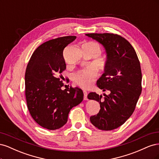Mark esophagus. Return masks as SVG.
<instances>
[{
    "label": "esophagus",
    "mask_w": 159,
    "mask_h": 159,
    "mask_svg": "<svg viewBox=\"0 0 159 159\" xmlns=\"http://www.w3.org/2000/svg\"><path fill=\"white\" fill-rule=\"evenodd\" d=\"M83 92H84V99L88 100V92L85 90H84Z\"/></svg>",
    "instance_id": "34e87169"
}]
</instances>
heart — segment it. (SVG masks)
I'll return each instance as SVG.
<instances>
[{"label": "heart", "instance_id": "b5f03b06", "mask_svg": "<svg viewBox=\"0 0 159 159\" xmlns=\"http://www.w3.org/2000/svg\"><path fill=\"white\" fill-rule=\"evenodd\" d=\"M91 44L98 46L100 50L99 46L95 42H91ZM98 76V71L94 67L90 66L87 68L78 71L74 75L75 83L83 88H88L93 84Z\"/></svg>", "mask_w": 159, "mask_h": 159}]
</instances>
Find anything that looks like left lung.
Returning a JSON list of instances; mask_svg holds the SVG:
<instances>
[{
    "label": "left lung",
    "mask_w": 159,
    "mask_h": 159,
    "mask_svg": "<svg viewBox=\"0 0 159 159\" xmlns=\"http://www.w3.org/2000/svg\"><path fill=\"white\" fill-rule=\"evenodd\" d=\"M105 47L107 61L105 72L97 86L109 94L90 92L88 98L100 104L99 113L91 116L93 125L110 131L121 126L131 116L142 91L140 61L132 45L123 37L111 33L86 34Z\"/></svg>",
    "instance_id": "obj_1"
}]
</instances>
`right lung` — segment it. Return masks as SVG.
Wrapping results in <instances>:
<instances>
[{"label":"right lung","mask_w":159,"mask_h":159,"mask_svg":"<svg viewBox=\"0 0 159 159\" xmlns=\"http://www.w3.org/2000/svg\"><path fill=\"white\" fill-rule=\"evenodd\" d=\"M75 38L68 36L43 43L33 52L26 67L28 109L34 120L47 129L63 127L71 108L84 99L83 91L79 88L61 89L66 85L61 80V73L66 68L63 51Z\"/></svg>","instance_id":"1"}]
</instances>
